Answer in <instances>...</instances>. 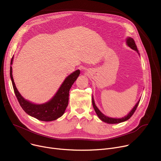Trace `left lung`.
<instances>
[{"label":"left lung","instance_id":"left-lung-1","mask_svg":"<svg viewBox=\"0 0 161 161\" xmlns=\"http://www.w3.org/2000/svg\"><path fill=\"white\" fill-rule=\"evenodd\" d=\"M126 43H127V45L131 47L132 49L136 51V52L138 53V49H137V46L136 45V44H135V42L134 40L131 38H127V40H126ZM140 100L138 101V102L136 103V104L135 105V106L133 108V109H132V110L130 111V112L124 117L123 118H120V119H115V118H111V117H108L106 115H104L103 113H101V112L99 110V109H98V108L96 106L95 104V101H94V99H93V97H92V106H93V108L95 109V112L97 113L98 117L100 118V119L102 120L103 121L105 122V123H109V124H115V123H121V122H123V121H125L126 120H128L129 119H130V118L132 117V115L134 114V113L135 112V111H136V109L139 104V103H140Z\"/></svg>","mask_w":161,"mask_h":161}]
</instances>
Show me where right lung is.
<instances>
[{
	"label": "right lung",
	"mask_w": 161,
	"mask_h": 161,
	"mask_svg": "<svg viewBox=\"0 0 161 161\" xmlns=\"http://www.w3.org/2000/svg\"><path fill=\"white\" fill-rule=\"evenodd\" d=\"M13 57L11 63L12 64ZM10 77L15 95L23 110L29 115L43 121H52L61 117L69 104V91L80 74V70L72 73L65 79L53 98L43 104H35L25 100L17 89L12 76V67L10 66Z\"/></svg>",
	"instance_id": "1"
}]
</instances>
